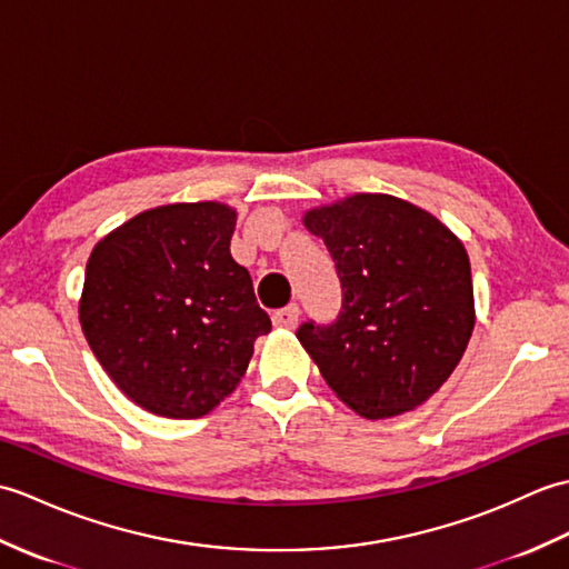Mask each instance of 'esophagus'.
Returning a JSON list of instances; mask_svg holds the SVG:
<instances>
[{"label": "esophagus", "instance_id": "34e87169", "mask_svg": "<svg viewBox=\"0 0 569 569\" xmlns=\"http://www.w3.org/2000/svg\"><path fill=\"white\" fill-rule=\"evenodd\" d=\"M299 321V305H287L284 309H277L272 313V323L277 328H295Z\"/></svg>", "mask_w": 569, "mask_h": 569}]
</instances>
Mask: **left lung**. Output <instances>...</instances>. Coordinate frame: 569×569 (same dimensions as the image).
<instances>
[{
    "mask_svg": "<svg viewBox=\"0 0 569 569\" xmlns=\"http://www.w3.org/2000/svg\"><path fill=\"white\" fill-rule=\"evenodd\" d=\"M340 280L333 321L297 338L326 385L365 419L411 411L458 368L475 328L462 243L431 213L389 194H356L313 209Z\"/></svg>",
    "mask_w": 569,
    "mask_h": 569,
    "instance_id": "8db88e82",
    "label": "left lung"
}]
</instances>
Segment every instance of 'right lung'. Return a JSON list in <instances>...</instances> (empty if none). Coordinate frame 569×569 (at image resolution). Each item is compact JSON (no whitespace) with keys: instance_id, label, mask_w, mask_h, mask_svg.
Returning <instances> with one entry per match:
<instances>
[{"instance_id":"1","label":"right lung","mask_w":569,"mask_h":569,"mask_svg":"<svg viewBox=\"0 0 569 569\" xmlns=\"http://www.w3.org/2000/svg\"><path fill=\"white\" fill-rule=\"evenodd\" d=\"M236 211L217 201L138 213L92 250L80 323L126 397L199 419L241 382L272 321L231 258Z\"/></svg>"}]
</instances>
